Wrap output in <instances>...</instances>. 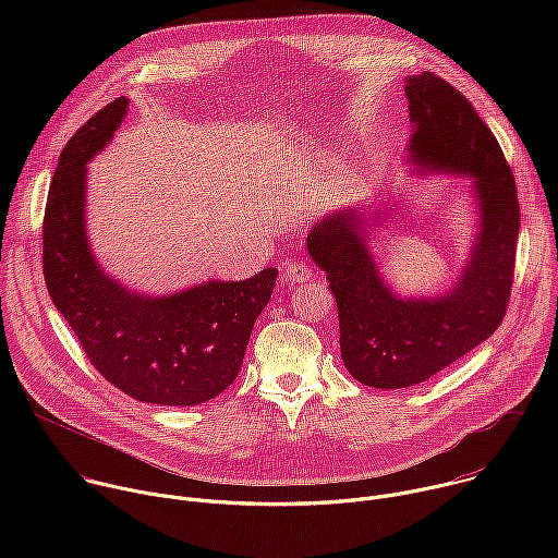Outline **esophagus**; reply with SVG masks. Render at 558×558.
Segmentation results:
<instances>
[{
  "label": "esophagus",
  "mask_w": 558,
  "mask_h": 558,
  "mask_svg": "<svg viewBox=\"0 0 558 558\" xmlns=\"http://www.w3.org/2000/svg\"><path fill=\"white\" fill-rule=\"evenodd\" d=\"M311 278V269H308V265H304V263H287L284 265V280L287 282H291V284H300V282H304V280H308Z\"/></svg>",
  "instance_id": "obj_1"
}]
</instances>
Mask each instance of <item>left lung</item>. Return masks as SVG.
Wrapping results in <instances>:
<instances>
[{
  "label": "left lung",
  "instance_id": "obj_1",
  "mask_svg": "<svg viewBox=\"0 0 558 558\" xmlns=\"http://www.w3.org/2000/svg\"><path fill=\"white\" fill-rule=\"evenodd\" d=\"M413 134L407 161L417 172L470 179L480 229L450 291L397 295L368 250L381 209L340 207L317 220L306 250L338 302L347 371L373 388L415 386L488 340L501 325L514 278L519 201L506 156L472 104L433 72L404 84Z\"/></svg>",
  "mask_w": 558,
  "mask_h": 558
}]
</instances>
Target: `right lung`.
Wrapping results in <instances>:
<instances>
[{"mask_svg":"<svg viewBox=\"0 0 558 558\" xmlns=\"http://www.w3.org/2000/svg\"><path fill=\"white\" fill-rule=\"evenodd\" d=\"M128 104L121 97L99 110L59 156L41 229L44 278L52 304L110 384L145 404L196 407L238 377L278 269L168 295L136 293L101 269L86 231L88 161L110 143Z\"/></svg>","mask_w":558,"mask_h":558,"instance_id":"obj_1","label":"right lung"}]
</instances>
